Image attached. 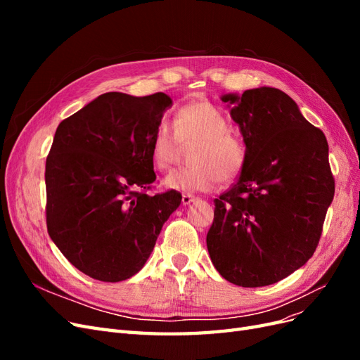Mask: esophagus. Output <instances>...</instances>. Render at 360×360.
Masks as SVG:
<instances>
[{
	"instance_id": "esophagus-1",
	"label": "esophagus",
	"mask_w": 360,
	"mask_h": 360,
	"mask_svg": "<svg viewBox=\"0 0 360 360\" xmlns=\"http://www.w3.org/2000/svg\"><path fill=\"white\" fill-rule=\"evenodd\" d=\"M193 201H195V197H193V195L184 193L183 197H181V204H183V205H188V204H191V202H193Z\"/></svg>"
}]
</instances>
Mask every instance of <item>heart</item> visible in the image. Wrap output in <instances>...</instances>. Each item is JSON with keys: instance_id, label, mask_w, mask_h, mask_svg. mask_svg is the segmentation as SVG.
<instances>
[{"instance_id": "b5f03b06", "label": "heart", "mask_w": 360, "mask_h": 360, "mask_svg": "<svg viewBox=\"0 0 360 360\" xmlns=\"http://www.w3.org/2000/svg\"><path fill=\"white\" fill-rule=\"evenodd\" d=\"M180 143H197L192 148L193 165L169 172L163 180L168 189L180 192H207L219 179L231 181L240 174L246 148L237 136L228 132L222 112L209 102H192L174 115V127L160 122L150 144L153 165L165 171L177 159Z\"/></svg>"}]
</instances>
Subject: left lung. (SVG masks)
<instances>
[{
    "label": "left lung",
    "instance_id": "1",
    "mask_svg": "<svg viewBox=\"0 0 360 360\" xmlns=\"http://www.w3.org/2000/svg\"><path fill=\"white\" fill-rule=\"evenodd\" d=\"M246 160L234 186L214 200L207 249L238 287L287 278L314 255L335 193L328 139L288 94L271 86L224 94Z\"/></svg>",
    "mask_w": 360,
    "mask_h": 360
}]
</instances>
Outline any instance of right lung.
Listing matches in <instances>:
<instances>
[{
  "mask_svg": "<svg viewBox=\"0 0 360 360\" xmlns=\"http://www.w3.org/2000/svg\"><path fill=\"white\" fill-rule=\"evenodd\" d=\"M165 93H105L58 124L46 159V225L52 242L93 279L132 278L153 252L177 191L148 195L150 144Z\"/></svg>",
  "mask_w": 360,
  "mask_h": 360,
  "instance_id": "add662e5",
  "label": "right lung"
}]
</instances>
